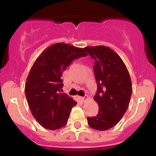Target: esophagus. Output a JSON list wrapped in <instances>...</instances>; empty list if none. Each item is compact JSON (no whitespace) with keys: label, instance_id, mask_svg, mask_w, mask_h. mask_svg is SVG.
Segmentation results:
<instances>
[{"label":"esophagus","instance_id":"34e87169","mask_svg":"<svg viewBox=\"0 0 156 156\" xmlns=\"http://www.w3.org/2000/svg\"><path fill=\"white\" fill-rule=\"evenodd\" d=\"M88 96L87 95H86V96H84V97H80V100L82 102H85L86 100H88Z\"/></svg>","mask_w":156,"mask_h":156}]
</instances>
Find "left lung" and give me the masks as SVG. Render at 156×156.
Returning a JSON list of instances; mask_svg holds the SVG:
<instances>
[{"label":"left lung","instance_id":"obj_1","mask_svg":"<svg viewBox=\"0 0 156 156\" xmlns=\"http://www.w3.org/2000/svg\"><path fill=\"white\" fill-rule=\"evenodd\" d=\"M84 49L95 60L97 93L94 100L99 105L97 116L87 117L88 125L94 129L108 130L127 111L133 91L130 76L123 61L110 48L89 46Z\"/></svg>","mask_w":156,"mask_h":156}]
</instances>
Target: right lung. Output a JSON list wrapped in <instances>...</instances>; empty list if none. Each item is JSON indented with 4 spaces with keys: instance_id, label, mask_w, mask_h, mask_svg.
Segmentation results:
<instances>
[{
    "instance_id": "add662e5",
    "label": "right lung",
    "mask_w": 156,
    "mask_h": 156,
    "mask_svg": "<svg viewBox=\"0 0 156 156\" xmlns=\"http://www.w3.org/2000/svg\"><path fill=\"white\" fill-rule=\"evenodd\" d=\"M87 56L84 48L58 43L47 48L34 62L27 78L25 94L33 116L44 128L66 126L77 102L63 92L61 76L77 58Z\"/></svg>"
}]
</instances>
